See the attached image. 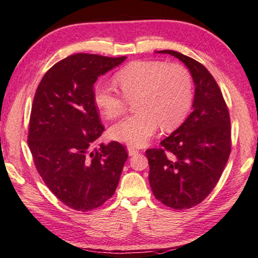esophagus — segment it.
I'll return each mask as SVG.
<instances>
[{"instance_id": "obj_1", "label": "esophagus", "mask_w": 258, "mask_h": 258, "mask_svg": "<svg viewBox=\"0 0 258 258\" xmlns=\"http://www.w3.org/2000/svg\"><path fill=\"white\" fill-rule=\"evenodd\" d=\"M138 153H139V151L137 150V148H135L134 146H129V147H128V154H129L130 156L136 155V154H138Z\"/></svg>"}]
</instances>
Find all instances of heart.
I'll use <instances>...</instances> for the list:
<instances>
[{"label": "heart", "mask_w": 258, "mask_h": 258, "mask_svg": "<svg viewBox=\"0 0 258 258\" xmlns=\"http://www.w3.org/2000/svg\"><path fill=\"white\" fill-rule=\"evenodd\" d=\"M115 81L124 95L106 84L94 87V103L104 115L114 119L125 111L128 101H136V114L111 128L112 137L126 145L143 146L161 126L177 128L192 103V80L186 68L163 61H135L117 72Z\"/></svg>", "instance_id": "obj_1"}]
</instances>
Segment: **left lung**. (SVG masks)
Here are the masks:
<instances>
[{
	"label": "left lung",
	"mask_w": 258,
	"mask_h": 258,
	"mask_svg": "<svg viewBox=\"0 0 258 258\" xmlns=\"http://www.w3.org/2000/svg\"><path fill=\"white\" fill-rule=\"evenodd\" d=\"M188 68L195 85L192 111L183 123L147 150L150 184L154 196L175 210L196 206L216 186L231 152L227 104L209 70L194 58L164 49Z\"/></svg>",
	"instance_id": "8db88e82"
}]
</instances>
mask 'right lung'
<instances>
[{
	"label": "right lung",
	"instance_id": "right-lung-1",
	"mask_svg": "<svg viewBox=\"0 0 258 258\" xmlns=\"http://www.w3.org/2000/svg\"><path fill=\"white\" fill-rule=\"evenodd\" d=\"M125 58L74 54L55 63L36 90L28 134L34 163L49 190L77 211L96 209L113 196L128 159L117 142L94 150L104 132L94 84Z\"/></svg>",
	"mask_w": 258,
	"mask_h": 258
}]
</instances>
